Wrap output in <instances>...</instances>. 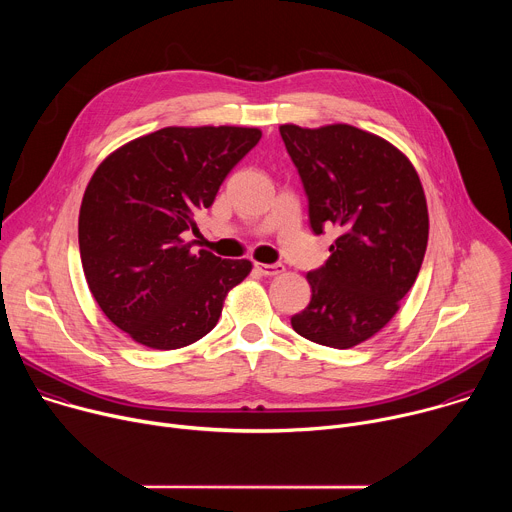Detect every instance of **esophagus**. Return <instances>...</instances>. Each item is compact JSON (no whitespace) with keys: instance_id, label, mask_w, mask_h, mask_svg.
<instances>
[{"instance_id":"obj_1","label":"esophagus","mask_w":512,"mask_h":512,"mask_svg":"<svg viewBox=\"0 0 512 512\" xmlns=\"http://www.w3.org/2000/svg\"><path fill=\"white\" fill-rule=\"evenodd\" d=\"M255 269L267 277H273V275H279L285 271V267L281 263H255Z\"/></svg>"}]
</instances>
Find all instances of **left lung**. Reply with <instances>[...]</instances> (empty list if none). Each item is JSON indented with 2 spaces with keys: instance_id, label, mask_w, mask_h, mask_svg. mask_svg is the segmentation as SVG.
<instances>
[{
  "instance_id": "8db88e82",
  "label": "left lung",
  "mask_w": 512,
  "mask_h": 512,
  "mask_svg": "<svg viewBox=\"0 0 512 512\" xmlns=\"http://www.w3.org/2000/svg\"><path fill=\"white\" fill-rule=\"evenodd\" d=\"M310 202L316 235L336 227L328 261L310 271L312 300L294 330L352 348L385 328L417 279L429 237L421 180L387 139L346 123L279 125Z\"/></svg>"
}]
</instances>
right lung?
<instances>
[{"label":"right lung","mask_w":512,"mask_h":512,"mask_svg":"<svg viewBox=\"0 0 512 512\" xmlns=\"http://www.w3.org/2000/svg\"><path fill=\"white\" fill-rule=\"evenodd\" d=\"M261 139L257 127H164L109 154L79 212L83 271L103 314L137 344L174 350L206 336L247 259L192 253L184 233Z\"/></svg>","instance_id":"1"}]
</instances>
